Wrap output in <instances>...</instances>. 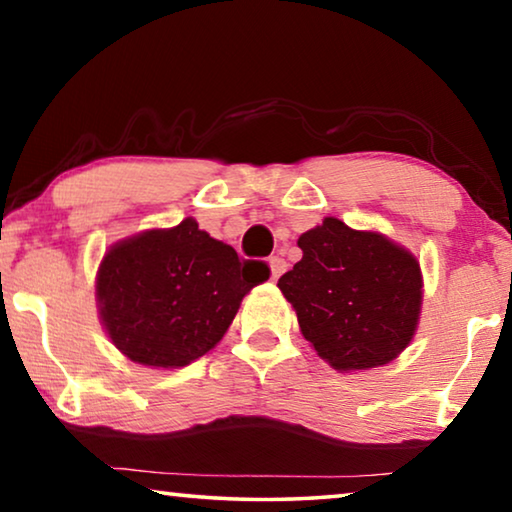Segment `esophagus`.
<instances>
[{
    "label": "esophagus",
    "mask_w": 512,
    "mask_h": 512,
    "mask_svg": "<svg viewBox=\"0 0 512 512\" xmlns=\"http://www.w3.org/2000/svg\"><path fill=\"white\" fill-rule=\"evenodd\" d=\"M268 268H271V277L273 280H277V277H280L284 271H287V262H284L282 257H271L268 259Z\"/></svg>",
    "instance_id": "esophagus-1"
}]
</instances>
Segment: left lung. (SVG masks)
<instances>
[{
    "label": "left lung",
    "mask_w": 512,
    "mask_h": 512,
    "mask_svg": "<svg viewBox=\"0 0 512 512\" xmlns=\"http://www.w3.org/2000/svg\"><path fill=\"white\" fill-rule=\"evenodd\" d=\"M302 259L277 280L300 332L339 372L391 363L409 348L422 314V268L409 248L341 219L298 239Z\"/></svg>",
    "instance_id": "obj_1"
}]
</instances>
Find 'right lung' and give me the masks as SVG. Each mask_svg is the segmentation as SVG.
<instances>
[{"mask_svg":"<svg viewBox=\"0 0 512 512\" xmlns=\"http://www.w3.org/2000/svg\"><path fill=\"white\" fill-rule=\"evenodd\" d=\"M264 262L237 250L187 216L173 228L119 239L103 255L94 296L112 345L146 368H183L228 332L250 289L268 280Z\"/></svg>","mask_w":512,"mask_h":512,"instance_id":"obj_1","label":"right lung"}]
</instances>
